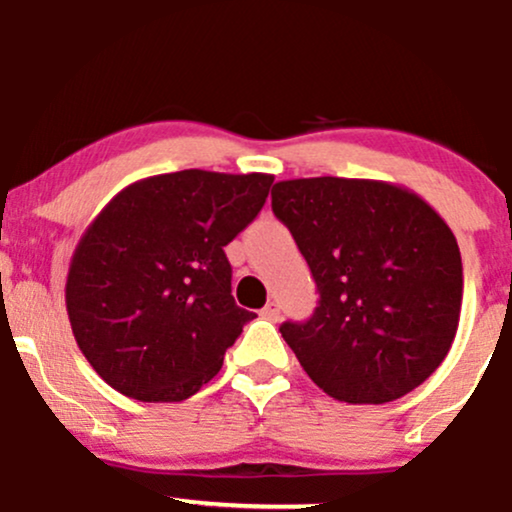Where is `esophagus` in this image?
<instances>
[{"mask_svg": "<svg viewBox=\"0 0 512 512\" xmlns=\"http://www.w3.org/2000/svg\"><path fill=\"white\" fill-rule=\"evenodd\" d=\"M264 320H272V322H276L279 320V315H281V308H279V303L276 301H269L267 305H264L262 308V313H260Z\"/></svg>", "mask_w": 512, "mask_h": 512, "instance_id": "1", "label": "esophagus"}]
</instances>
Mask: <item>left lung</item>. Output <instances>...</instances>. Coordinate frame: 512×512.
Returning a JSON list of instances; mask_svg holds the SVG:
<instances>
[{"label":"left lung","mask_w":512,"mask_h":512,"mask_svg":"<svg viewBox=\"0 0 512 512\" xmlns=\"http://www.w3.org/2000/svg\"><path fill=\"white\" fill-rule=\"evenodd\" d=\"M272 209L320 291L308 322L281 325L310 380L349 404L424 383L462 308V257L443 216L395 182L332 175L276 182Z\"/></svg>","instance_id":"1"}]
</instances>
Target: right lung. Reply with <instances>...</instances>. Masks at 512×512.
<instances>
[{
  "mask_svg": "<svg viewBox=\"0 0 512 512\" xmlns=\"http://www.w3.org/2000/svg\"><path fill=\"white\" fill-rule=\"evenodd\" d=\"M274 175L178 170L127 185L76 243L64 301L81 354L113 390L182 402L209 383L255 313L231 296L223 248Z\"/></svg>",
  "mask_w": 512,
  "mask_h": 512,
  "instance_id": "right-lung-1",
  "label": "right lung"
}]
</instances>
